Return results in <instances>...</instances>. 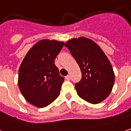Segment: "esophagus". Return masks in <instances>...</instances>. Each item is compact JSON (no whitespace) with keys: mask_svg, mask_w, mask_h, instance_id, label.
Here are the masks:
<instances>
[{"mask_svg":"<svg viewBox=\"0 0 131 131\" xmlns=\"http://www.w3.org/2000/svg\"><path fill=\"white\" fill-rule=\"evenodd\" d=\"M66 78L67 80H70V75H68L67 76H66Z\"/></svg>","mask_w":131,"mask_h":131,"instance_id":"1","label":"esophagus"}]
</instances>
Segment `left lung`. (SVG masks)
Wrapping results in <instances>:
<instances>
[{"label": "left lung", "mask_w": 131, "mask_h": 131, "mask_svg": "<svg viewBox=\"0 0 131 131\" xmlns=\"http://www.w3.org/2000/svg\"><path fill=\"white\" fill-rule=\"evenodd\" d=\"M78 64L82 78L75 83L78 95L85 101L97 104L104 101L112 91L115 74L112 65L98 44L80 37L65 44Z\"/></svg>", "instance_id": "1"}]
</instances>
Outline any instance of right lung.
<instances>
[{
    "mask_svg": "<svg viewBox=\"0 0 131 131\" xmlns=\"http://www.w3.org/2000/svg\"><path fill=\"white\" fill-rule=\"evenodd\" d=\"M64 46L56 40H39L27 53L18 71V84L27 101L44 108L60 95L64 78L59 75L54 60Z\"/></svg>",
    "mask_w": 131,
    "mask_h": 131,
    "instance_id": "add662e5",
    "label": "right lung"
}]
</instances>
